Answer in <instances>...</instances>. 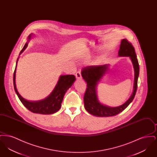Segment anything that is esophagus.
Masks as SVG:
<instances>
[{"instance_id":"esophagus-1","label":"esophagus","mask_w":157,"mask_h":157,"mask_svg":"<svg viewBox=\"0 0 157 157\" xmlns=\"http://www.w3.org/2000/svg\"><path fill=\"white\" fill-rule=\"evenodd\" d=\"M75 76H76V78L77 79H78V80H81V79H82V76H81V72H80L79 71H78V72H77L76 73Z\"/></svg>"}]
</instances>
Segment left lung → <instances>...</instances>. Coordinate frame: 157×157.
Here are the masks:
<instances>
[{"label":"left lung","instance_id":"left-lung-1","mask_svg":"<svg viewBox=\"0 0 157 157\" xmlns=\"http://www.w3.org/2000/svg\"><path fill=\"white\" fill-rule=\"evenodd\" d=\"M118 56L129 57L134 69V81L133 92L127 101L120 106L111 107L101 104L98 98L97 86L103 76L109 70V65H93L82 69V78L87 83V88L84 95L83 101L85 109L90 114L100 117H108L118 115L123 111L133 101L137 90L138 79L140 73V67L134 48L127 39L121 40L118 51Z\"/></svg>","mask_w":157,"mask_h":157}]
</instances>
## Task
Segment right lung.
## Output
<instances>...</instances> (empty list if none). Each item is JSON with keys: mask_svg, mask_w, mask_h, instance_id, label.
Segmentation results:
<instances>
[{"mask_svg": "<svg viewBox=\"0 0 157 157\" xmlns=\"http://www.w3.org/2000/svg\"><path fill=\"white\" fill-rule=\"evenodd\" d=\"M33 34L31 33L28 37V41L25 44L22 50L21 51L19 55L25 50L27 48L28 43L32 37ZM19 59V57L16 61V65L13 74V85L15 92L23 105L30 111L35 113L50 115L58 111L61 107V104L63 101V97L67 91V90L73 85L76 80L75 76L73 75H60L59 80L57 82L55 88L51 94L45 98V99L36 101H28L25 99L19 94L16 86V71L17 63Z\"/></svg>", "mask_w": 157, "mask_h": 157, "instance_id": "obj_1", "label": "right lung"}]
</instances>
